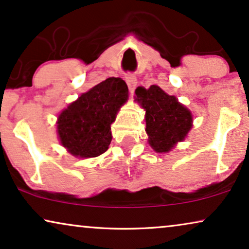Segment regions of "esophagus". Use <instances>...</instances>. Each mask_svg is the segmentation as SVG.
Listing matches in <instances>:
<instances>
[{"mask_svg": "<svg viewBox=\"0 0 249 249\" xmlns=\"http://www.w3.org/2000/svg\"><path fill=\"white\" fill-rule=\"evenodd\" d=\"M124 78H125V81H127V84H128L129 89H130V90L132 91V90L135 89L136 85H137V78H136L135 74L131 73V72L125 73Z\"/></svg>", "mask_w": 249, "mask_h": 249, "instance_id": "34e87169", "label": "esophagus"}]
</instances>
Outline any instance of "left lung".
<instances>
[{
    "mask_svg": "<svg viewBox=\"0 0 249 249\" xmlns=\"http://www.w3.org/2000/svg\"><path fill=\"white\" fill-rule=\"evenodd\" d=\"M136 95L146 111L148 142L156 152H169L177 142L185 139L192 128L193 121L188 108L156 85H153L148 89L138 87Z\"/></svg>",
    "mask_w": 249,
    "mask_h": 249,
    "instance_id": "left-lung-1",
    "label": "left lung"
}]
</instances>
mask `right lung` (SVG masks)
Segmentation results:
<instances>
[{"instance_id": "obj_1", "label": "right lung", "mask_w": 249, "mask_h": 249, "mask_svg": "<svg viewBox=\"0 0 249 249\" xmlns=\"http://www.w3.org/2000/svg\"><path fill=\"white\" fill-rule=\"evenodd\" d=\"M127 98V84L114 77L81 95L57 119L61 144L77 158L103 154L112 139L111 124Z\"/></svg>"}]
</instances>
